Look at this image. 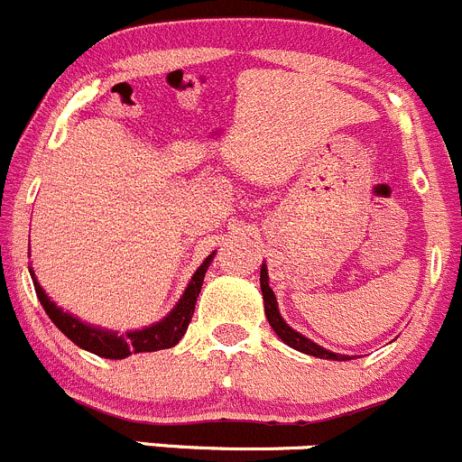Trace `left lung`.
<instances>
[{"label":"left lung","instance_id":"1","mask_svg":"<svg viewBox=\"0 0 462 462\" xmlns=\"http://www.w3.org/2000/svg\"><path fill=\"white\" fill-rule=\"evenodd\" d=\"M259 284H262V295H263V311H266V320L268 325L273 327V331L277 334V338L284 340L289 347H293V350L302 352V355H309V356H316V359H329V361H350V356L345 355H338V352H331L327 350V347H322V345L313 343L311 338H307L304 334H300V331H295L293 327L289 325V322L282 318L280 313V307H277V298L275 293H273V289L268 286V268L266 263H262V273H259Z\"/></svg>","mask_w":462,"mask_h":462}]
</instances>
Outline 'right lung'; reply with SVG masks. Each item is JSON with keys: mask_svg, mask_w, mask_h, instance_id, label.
I'll use <instances>...</instances> for the list:
<instances>
[{"mask_svg": "<svg viewBox=\"0 0 462 462\" xmlns=\"http://www.w3.org/2000/svg\"><path fill=\"white\" fill-rule=\"evenodd\" d=\"M214 254H208L205 262L196 268V273L191 275L189 284H187L185 293L180 295V300L176 302V307L162 318V320L153 322L149 327H142V329H128V331H115V329H103L98 325H89V322L80 320L74 313L65 311L62 307H58L44 289L40 286V282L35 280L33 268H29L31 280H33L35 293H38L40 304L47 311V316L51 318L53 325L67 336L74 345H79L80 350H88L92 355L103 356V359H126L131 355H140V352H158V350H169L178 340L185 336L187 327H189L191 316H194L196 300H199L200 286H203L205 273H208L209 263H212Z\"/></svg>", "mask_w": 462, "mask_h": 462, "instance_id": "add662e5", "label": "right lung"}]
</instances>
